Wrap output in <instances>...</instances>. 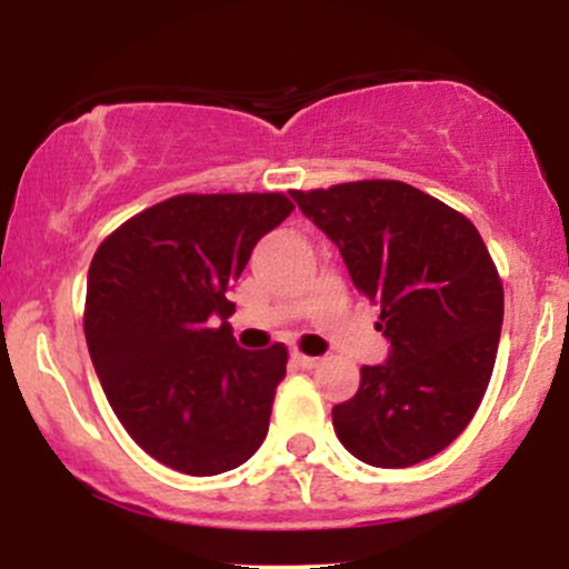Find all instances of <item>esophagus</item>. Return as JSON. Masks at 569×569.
Here are the masks:
<instances>
[{
  "label": "esophagus",
  "mask_w": 569,
  "mask_h": 569,
  "mask_svg": "<svg viewBox=\"0 0 569 569\" xmlns=\"http://www.w3.org/2000/svg\"><path fill=\"white\" fill-rule=\"evenodd\" d=\"M291 361L297 363L299 369H316V367H318V361H321V358H316V356H305V352H293Z\"/></svg>",
  "instance_id": "obj_1"
}]
</instances>
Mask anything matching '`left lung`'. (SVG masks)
<instances>
[{
	"instance_id": "1",
	"label": "left lung",
	"mask_w": 569,
	"mask_h": 569,
	"mask_svg": "<svg viewBox=\"0 0 569 569\" xmlns=\"http://www.w3.org/2000/svg\"><path fill=\"white\" fill-rule=\"evenodd\" d=\"M335 240L356 289L380 307L390 358L363 367L331 409L342 447L377 468H409L473 420L498 356L502 280L471 219L393 179L293 189Z\"/></svg>"
}]
</instances>
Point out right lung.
Returning <instances> with one entry per match:
<instances>
[{
  "label": "right lung",
  "mask_w": 569,
  "mask_h": 569,
  "mask_svg": "<svg viewBox=\"0 0 569 569\" xmlns=\"http://www.w3.org/2000/svg\"><path fill=\"white\" fill-rule=\"evenodd\" d=\"M291 211L283 192L176 194L93 253L82 323L96 375L130 439L173 471L217 476L262 447L289 350L238 348L224 293Z\"/></svg>",
  "instance_id": "obj_1"
}]
</instances>
